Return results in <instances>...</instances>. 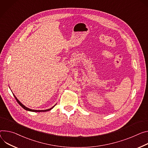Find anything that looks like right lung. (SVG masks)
<instances>
[{"label":"right lung","mask_w":148,"mask_h":148,"mask_svg":"<svg viewBox=\"0 0 148 148\" xmlns=\"http://www.w3.org/2000/svg\"><path fill=\"white\" fill-rule=\"evenodd\" d=\"M13 96L15 97V99L16 100V101H17V102L19 103V104H20V106L22 107V108H23L25 110H28V111H29V112H47V111H49V110H51L52 108H53V107H54V106H56V105H54L53 106V107H52L51 108H50V109H47V110H32V109H29V108H28L27 107H26L25 106H24L22 103H21V101L16 98V97L15 96V95H13Z\"/></svg>","instance_id":"right-lung-1"}]
</instances>
